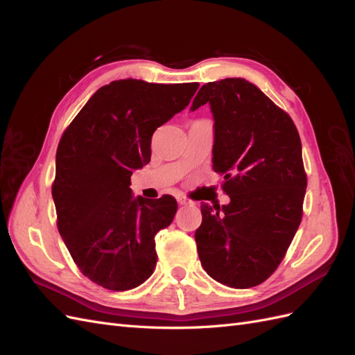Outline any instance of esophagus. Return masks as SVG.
Returning a JSON list of instances; mask_svg holds the SVG:
<instances>
[{
  "mask_svg": "<svg viewBox=\"0 0 355 355\" xmlns=\"http://www.w3.org/2000/svg\"><path fill=\"white\" fill-rule=\"evenodd\" d=\"M178 202L180 204V206H194V201H191L189 198H187V197H184V196H179L178 197Z\"/></svg>",
  "mask_w": 355,
  "mask_h": 355,
  "instance_id": "1",
  "label": "esophagus"
}]
</instances>
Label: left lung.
Returning a JSON list of instances; mask_svg holds the SVG:
<instances>
[{"mask_svg": "<svg viewBox=\"0 0 355 355\" xmlns=\"http://www.w3.org/2000/svg\"><path fill=\"white\" fill-rule=\"evenodd\" d=\"M206 103L214 120L213 170L225 175L231 201L202 204L197 250L213 280L249 288L277 270L302 219V145L292 118L244 78L204 84L191 111Z\"/></svg>", "mask_w": 355, "mask_h": 355, "instance_id": "1", "label": "left lung"}]
</instances>
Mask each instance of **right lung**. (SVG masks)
<instances>
[{"mask_svg": "<svg viewBox=\"0 0 355 355\" xmlns=\"http://www.w3.org/2000/svg\"><path fill=\"white\" fill-rule=\"evenodd\" d=\"M198 85L112 81L63 133L51 188L58 228L93 283L123 292L154 272L155 234L173 220L178 202L170 196L135 197L130 178L151 159L157 127L184 111Z\"/></svg>", "mask_w": 355, "mask_h": 355, "instance_id": "right-lung-1", "label": "right lung"}]
</instances>
